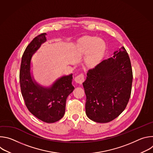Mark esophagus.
Returning <instances> with one entry per match:
<instances>
[{"mask_svg": "<svg viewBox=\"0 0 153 153\" xmlns=\"http://www.w3.org/2000/svg\"><path fill=\"white\" fill-rule=\"evenodd\" d=\"M84 80H85L84 75L82 73H81V74H79L78 76H76L75 78H74L75 82L77 83H79V84H81L84 81Z\"/></svg>", "mask_w": 153, "mask_h": 153, "instance_id": "esophagus-1", "label": "esophagus"}]
</instances>
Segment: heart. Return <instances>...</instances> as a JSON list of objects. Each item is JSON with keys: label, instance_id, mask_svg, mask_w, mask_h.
<instances>
[{"label": "heart", "instance_id": "heart-1", "mask_svg": "<svg viewBox=\"0 0 153 153\" xmlns=\"http://www.w3.org/2000/svg\"><path fill=\"white\" fill-rule=\"evenodd\" d=\"M78 50L83 53H88L85 59V63L89 67H94L103 57L106 44L103 40L96 37H88L80 42Z\"/></svg>", "mask_w": 153, "mask_h": 153}]
</instances>
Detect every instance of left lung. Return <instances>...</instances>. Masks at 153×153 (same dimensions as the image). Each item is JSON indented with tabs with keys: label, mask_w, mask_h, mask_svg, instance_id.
Masks as SVG:
<instances>
[{
	"label": "left lung",
	"mask_w": 153,
	"mask_h": 153,
	"mask_svg": "<svg viewBox=\"0 0 153 153\" xmlns=\"http://www.w3.org/2000/svg\"><path fill=\"white\" fill-rule=\"evenodd\" d=\"M86 75L83 83L86 116L98 123L112 121L123 111L131 93L133 71L125 48L116 51Z\"/></svg>",
	"instance_id": "left-lung-1"
}]
</instances>
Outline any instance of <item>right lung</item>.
I'll list each match as a JSON object with an SVG mask.
<instances>
[{"instance_id":"obj_1","label":"right lung","mask_w":153,"mask_h":153,"mask_svg":"<svg viewBox=\"0 0 153 153\" xmlns=\"http://www.w3.org/2000/svg\"><path fill=\"white\" fill-rule=\"evenodd\" d=\"M46 33H42L30 42L22 57L19 81L22 95L29 111L40 120L54 123L61 119L65 112L67 98L74 87L73 74L56 80L50 87H43L32 79L30 63L33 55L47 41Z\"/></svg>"}]
</instances>
